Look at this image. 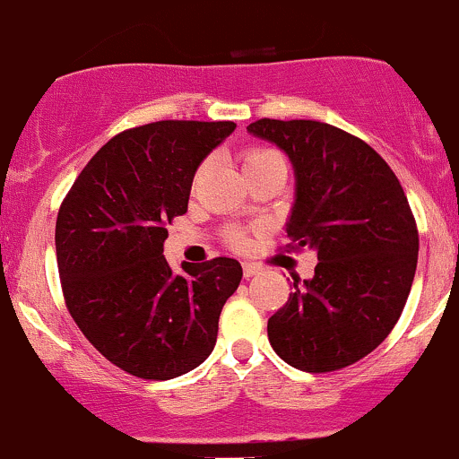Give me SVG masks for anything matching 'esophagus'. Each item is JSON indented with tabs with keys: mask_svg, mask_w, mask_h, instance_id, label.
<instances>
[{
	"mask_svg": "<svg viewBox=\"0 0 459 459\" xmlns=\"http://www.w3.org/2000/svg\"><path fill=\"white\" fill-rule=\"evenodd\" d=\"M255 273H260V264H255V263H243V275L245 278H254Z\"/></svg>",
	"mask_w": 459,
	"mask_h": 459,
	"instance_id": "esophagus-1",
	"label": "esophagus"
}]
</instances>
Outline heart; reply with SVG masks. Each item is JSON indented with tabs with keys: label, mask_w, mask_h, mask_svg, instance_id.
Segmentation results:
<instances>
[{
	"label": "heart",
	"mask_w": 459,
	"mask_h": 459,
	"mask_svg": "<svg viewBox=\"0 0 459 459\" xmlns=\"http://www.w3.org/2000/svg\"><path fill=\"white\" fill-rule=\"evenodd\" d=\"M275 161H282V157H280L278 152L271 151V149H249V151L243 152L245 175H247V172H251V170L263 169V166H267V164H275ZM282 164H284V161H282ZM231 245L240 247V245H243V236H238V234L231 236Z\"/></svg>",
	"instance_id": "1"
}]
</instances>
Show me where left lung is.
I'll use <instances>...</instances> for the list:
<instances>
[{
  "mask_svg": "<svg viewBox=\"0 0 459 459\" xmlns=\"http://www.w3.org/2000/svg\"><path fill=\"white\" fill-rule=\"evenodd\" d=\"M247 131L289 155V247L319 260L269 317L271 346L304 372L352 366L396 326L416 273L418 228L401 181L372 146L326 122L263 117Z\"/></svg>",
  "mask_w": 459,
  "mask_h": 459,
  "instance_id": "1",
  "label": "left lung"
}]
</instances>
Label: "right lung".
Returning <instances> with one entry per match:
<instances>
[{
    "instance_id": "1",
    "label": "right lung",
    "mask_w": 459,
    "mask_h": 459,
    "mask_svg": "<svg viewBox=\"0 0 459 459\" xmlns=\"http://www.w3.org/2000/svg\"><path fill=\"white\" fill-rule=\"evenodd\" d=\"M234 122L161 120L122 131L82 169L56 219V263L76 326L113 366L140 378L181 377L214 350L234 258H164L166 225L188 212L192 179Z\"/></svg>"
}]
</instances>
